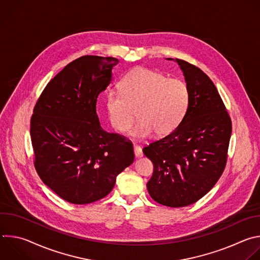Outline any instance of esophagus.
<instances>
[{
  "mask_svg": "<svg viewBox=\"0 0 260 260\" xmlns=\"http://www.w3.org/2000/svg\"><path fill=\"white\" fill-rule=\"evenodd\" d=\"M134 151H135V155H136V157H142L143 156V151H142V149H141V147L140 146H138V145H135V147H134Z\"/></svg>",
  "mask_w": 260,
  "mask_h": 260,
  "instance_id": "obj_1",
  "label": "esophagus"
}]
</instances>
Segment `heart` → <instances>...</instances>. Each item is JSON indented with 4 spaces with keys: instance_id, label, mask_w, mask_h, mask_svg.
<instances>
[{
    "instance_id": "obj_1",
    "label": "heart",
    "mask_w": 260,
    "mask_h": 260,
    "mask_svg": "<svg viewBox=\"0 0 260 260\" xmlns=\"http://www.w3.org/2000/svg\"><path fill=\"white\" fill-rule=\"evenodd\" d=\"M119 92L109 91L105 107L109 122L117 133L124 134L137 115L139 122L131 132L137 139L150 137L154 132L165 137L174 132L187 112L190 90L180 78L146 68L131 71L118 83Z\"/></svg>"
}]
</instances>
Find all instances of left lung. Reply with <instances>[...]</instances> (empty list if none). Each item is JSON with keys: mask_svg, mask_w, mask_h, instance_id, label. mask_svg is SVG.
I'll return each instance as SVG.
<instances>
[{"mask_svg": "<svg viewBox=\"0 0 260 260\" xmlns=\"http://www.w3.org/2000/svg\"><path fill=\"white\" fill-rule=\"evenodd\" d=\"M190 90L187 112L170 135L143 148L154 166L147 183L160 205L189 206L207 194L223 173L232 119L212 80L201 69L176 58Z\"/></svg>", "mask_w": 260, "mask_h": 260, "instance_id": "obj_1", "label": "left lung"}]
</instances>
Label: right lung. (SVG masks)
<instances>
[{
  "instance_id": "obj_1",
  "label": "right lung",
  "mask_w": 260,
  "mask_h": 260,
  "mask_svg": "<svg viewBox=\"0 0 260 260\" xmlns=\"http://www.w3.org/2000/svg\"><path fill=\"white\" fill-rule=\"evenodd\" d=\"M115 57L83 55L46 85L30 118L34 166L68 203L85 205L108 196L134 162L133 143L108 133L96 114L99 94L112 81Z\"/></svg>"
}]
</instances>
